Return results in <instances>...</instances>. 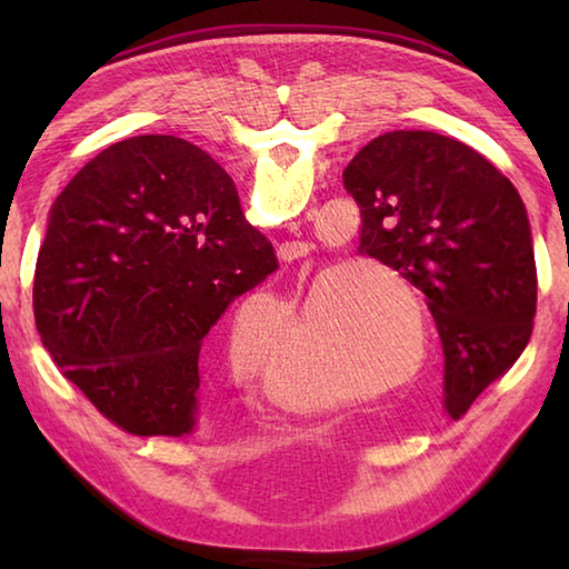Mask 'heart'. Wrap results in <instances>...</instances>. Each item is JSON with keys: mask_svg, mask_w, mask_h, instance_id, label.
I'll return each instance as SVG.
<instances>
[{"mask_svg": "<svg viewBox=\"0 0 569 569\" xmlns=\"http://www.w3.org/2000/svg\"><path fill=\"white\" fill-rule=\"evenodd\" d=\"M306 206V196L278 190L273 218H296ZM379 271L399 283L411 298L413 311L423 319V301L417 288L387 266L336 263L316 278L306 298L303 319H319L326 343L333 353V377L306 369L303 356L293 346L271 351L258 361L256 389L273 407L296 413H313L339 403L341 393L353 387L361 391H389L419 373L427 359L423 343L413 353L411 308L401 293L393 296L383 283L371 281L361 271ZM283 303L271 296L248 298L240 303L230 331V351L238 363H253L258 346L253 336L263 321H281Z\"/></svg>", "mask_w": 569, "mask_h": 569, "instance_id": "heart-1", "label": "heart"}]
</instances>
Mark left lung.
I'll return each instance as SVG.
<instances>
[{
	"mask_svg": "<svg viewBox=\"0 0 569 569\" xmlns=\"http://www.w3.org/2000/svg\"><path fill=\"white\" fill-rule=\"evenodd\" d=\"M359 253L427 296L445 349V403L461 417L532 336L537 266L527 208L502 172L447 134L393 130L343 170Z\"/></svg>",
	"mask_w": 569,
	"mask_h": 569,
	"instance_id": "obj_1",
	"label": "left lung"
}]
</instances>
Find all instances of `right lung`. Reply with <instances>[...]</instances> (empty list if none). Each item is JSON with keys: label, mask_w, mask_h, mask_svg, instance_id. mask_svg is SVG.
I'll list each match as a JSON object with an SVG mask.
<instances>
[{"label": "right lung", "mask_w": 569, "mask_h": 569, "mask_svg": "<svg viewBox=\"0 0 569 569\" xmlns=\"http://www.w3.org/2000/svg\"><path fill=\"white\" fill-rule=\"evenodd\" d=\"M278 268L228 172L172 134L92 158L57 196L34 271L44 349L132 437L196 427L200 343Z\"/></svg>", "instance_id": "1"}]
</instances>
